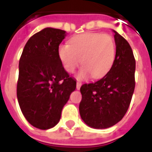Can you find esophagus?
Wrapping results in <instances>:
<instances>
[{"label": "esophagus", "instance_id": "obj_1", "mask_svg": "<svg viewBox=\"0 0 152 152\" xmlns=\"http://www.w3.org/2000/svg\"><path fill=\"white\" fill-rule=\"evenodd\" d=\"M80 86H81V82L77 81V82H76V89H80Z\"/></svg>", "mask_w": 152, "mask_h": 152}]
</instances>
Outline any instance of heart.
<instances>
[{
  "instance_id": "heart-1",
  "label": "heart",
  "mask_w": 152,
  "mask_h": 152,
  "mask_svg": "<svg viewBox=\"0 0 152 152\" xmlns=\"http://www.w3.org/2000/svg\"><path fill=\"white\" fill-rule=\"evenodd\" d=\"M114 38L107 33L86 32L70 40V45L58 47V56L64 69L72 73L81 62L79 77L101 78L112 68L115 58ZM82 59L80 60V58Z\"/></svg>"
}]
</instances>
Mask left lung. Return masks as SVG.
<instances>
[{
  "label": "left lung",
  "instance_id": "left-lung-1",
  "mask_svg": "<svg viewBox=\"0 0 152 152\" xmlns=\"http://www.w3.org/2000/svg\"><path fill=\"white\" fill-rule=\"evenodd\" d=\"M114 32L116 51L111 70L98 81L80 87V114L86 124L95 129L112 127L124 117L135 88L133 50L127 40Z\"/></svg>",
  "mask_w": 152,
  "mask_h": 152
}]
</instances>
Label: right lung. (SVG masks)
<instances>
[{"mask_svg": "<svg viewBox=\"0 0 152 152\" xmlns=\"http://www.w3.org/2000/svg\"><path fill=\"white\" fill-rule=\"evenodd\" d=\"M66 31L47 28L28 40L19 59L18 104L34 127L48 129L61 118L63 107L76 89V81L63 67L58 46Z\"/></svg>", "mask_w": 152, "mask_h": 152, "instance_id": "1", "label": "right lung"}]
</instances>
